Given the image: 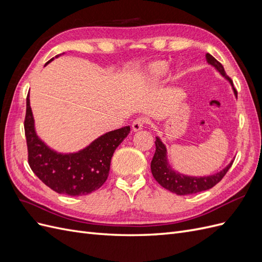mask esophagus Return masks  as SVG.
Returning a JSON list of instances; mask_svg holds the SVG:
<instances>
[{
  "label": "esophagus",
  "mask_w": 262,
  "mask_h": 262,
  "mask_svg": "<svg viewBox=\"0 0 262 262\" xmlns=\"http://www.w3.org/2000/svg\"><path fill=\"white\" fill-rule=\"evenodd\" d=\"M146 123H147V120H146L144 117L137 118L136 120H134L133 123H132V129H133V131H139L141 129H143V126Z\"/></svg>",
  "instance_id": "esophagus-1"
}]
</instances>
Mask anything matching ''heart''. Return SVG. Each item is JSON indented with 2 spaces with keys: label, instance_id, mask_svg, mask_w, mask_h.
<instances>
[{
  "label": "heart",
  "instance_id": "b5f03b06",
  "mask_svg": "<svg viewBox=\"0 0 262 262\" xmlns=\"http://www.w3.org/2000/svg\"><path fill=\"white\" fill-rule=\"evenodd\" d=\"M167 72H168V67L164 62L156 63V64L152 67V74L154 78H161L167 74Z\"/></svg>",
  "mask_w": 262,
  "mask_h": 262
}]
</instances>
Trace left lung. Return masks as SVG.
Returning a JSON list of instances; mask_svg holds the SVG:
<instances>
[{"label":"left lung","instance_id":"1","mask_svg":"<svg viewBox=\"0 0 262 262\" xmlns=\"http://www.w3.org/2000/svg\"><path fill=\"white\" fill-rule=\"evenodd\" d=\"M207 61L210 63L211 66L215 68L219 72L226 77L229 81V83L233 86V81L231 80L223 66L214 58L210 53H207ZM233 90L235 93V96L237 97V92L235 87L233 86ZM155 146L156 150L153 156V160L150 162V170H152L153 177L155 180L160 184L163 188L169 190L172 193H176L178 195H186V194H192L204 191V190H208L213 188L216 184L223 179V177L226 175L228 169L231 168L233 165V161L231 164H228L226 168L221 170L220 172L215 173V175L208 176V177H189L181 175L179 172L173 171L170 166L167 163V156H166V147L163 144V142L156 138L155 141Z\"/></svg>","mask_w":262,"mask_h":262}]
</instances>
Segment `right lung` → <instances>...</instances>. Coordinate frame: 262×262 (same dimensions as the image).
<instances>
[{"label":"right lung","mask_w":262,"mask_h":262,"mask_svg":"<svg viewBox=\"0 0 262 262\" xmlns=\"http://www.w3.org/2000/svg\"><path fill=\"white\" fill-rule=\"evenodd\" d=\"M24 128L31 170L53 191L72 196L92 193L104 185L115 150L130 132V126H123L104 134L78 153L58 154L36 136L29 94Z\"/></svg>","instance_id":"add662e5"}]
</instances>
